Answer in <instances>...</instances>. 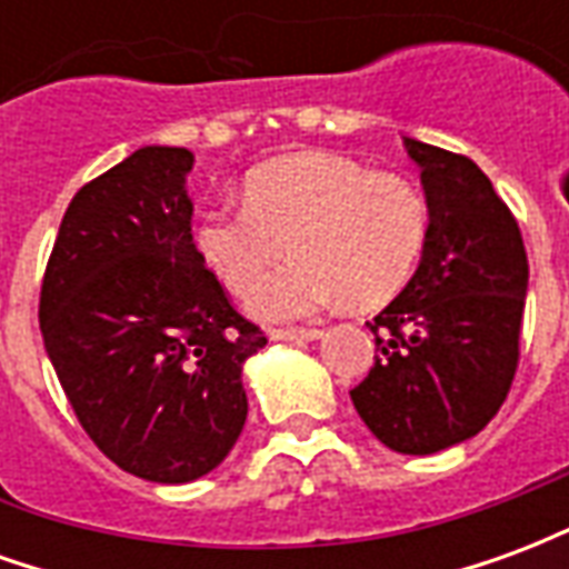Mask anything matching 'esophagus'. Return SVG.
Listing matches in <instances>:
<instances>
[{
    "instance_id": "esophagus-1",
    "label": "esophagus",
    "mask_w": 569,
    "mask_h": 569,
    "mask_svg": "<svg viewBox=\"0 0 569 569\" xmlns=\"http://www.w3.org/2000/svg\"><path fill=\"white\" fill-rule=\"evenodd\" d=\"M322 329H271L273 341H317Z\"/></svg>"
}]
</instances>
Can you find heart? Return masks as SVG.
<instances>
[{
    "label": "heart",
    "instance_id": "heart-1",
    "mask_svg": "<svg viewBox=\"0 0 569 569\" xmlns=\"http://www.w3.org/2000/svg\"><path fill=\"white\" fill-rule=\"evenodd\" d=\"M429 240V200L418 182L335 151H296L252 167L243 207L200 216L194 243L231 292H247L292 246L299 259L256 282L261 320L313 317L341 301L375 308L418 271Z\"/></svg>",
    "mask_w": 569,
    "mask_h": 569
}]
</instances>
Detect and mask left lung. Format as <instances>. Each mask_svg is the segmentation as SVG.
I'll return each instance as SVG.
<instances>
[{
    "mask_svg": "<svg viewBox=\"0 0 569 569\" xmlns=\"http://www.w3.org/2000/svg\"><path fill=\"white\" fill-rule=\"evenodd\" d=\"M429 200L418 271L369 322L375 366L350 390L399 453H436L488 427L512 390L527 252L512 210L466 154L406 140Z\"/></svg>",
    "mask_w": 569,
    "mask_h": 569,
    "instance_id": "1",
    "label": "left lung"
}]
</instances>
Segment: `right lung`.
Segmentation results:
<instances>
[{
    "mask_svg": "<svg viewBox=\"0 0 569 569\" xmlns=\"http://www.w3.org/2000/svg\"><path fill=\"white\" fill-rule=\"evenodd\" d=\"M194 154L146 146L79 188L57 231L39 326L81 429L130 476H207L247 423L240 371L268 345L191 240Z\"/></svg>",
    "mask_w": 569,
    "mask_h": 569,
    "instance_id": "obj_1",
    "label": "right lung"
}]
</instances>
